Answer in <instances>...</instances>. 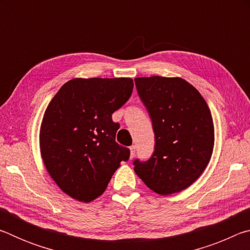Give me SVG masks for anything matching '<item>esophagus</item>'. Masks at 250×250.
Instances as JSON below:
<instances>
[{
    "instance_id": "obj_1",
    "label": "esophagus",
    "mask_w": 250,
    "mask_h": 250,
    "mask_svg": "<svg viewBox=\"0 0 250 250\" xmlns=\"http://www.w3.org/2000/svg\"><path fill=\"white\" fill-rule=\"evenodd\" d=\"M134 154H135V146H130V158L132 159L133 156H134Z\"/></svg>"
}]
</instances>
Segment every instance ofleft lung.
<instances>
[{
    "instance_id": "8db88e82",
    "label": "left lung",
    "mask_w": 250,
    "mask_h": 250,
    "mask_svg": "<svg viewBox=\"0 0 250 250\" xmlns=\"http://www.w3.org/2000/svg\"><path fill=\"white\" fill-rule=\"evenodd\" d=\"M135 87L152 121L154 151L147 161H133L147 188L170 195L192 185L208 164L214 124L206 101L182 78H135Z\"/></svg>"
}]
</instances>
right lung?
I'll return each instance as SVG.
<instances>
[{
  "instance_id": "right-lung-1",
  "label": "right lung",
  "mask_w": 250,
  "mask_h": 250,
  "mask_svg": "<svg viewBox=\"0 0 250 250\" xmlns=\"http://www.w3.org/2000/svg\"><path fill=\"white\" fill-rule=\"evenodd\" d=\"M131 78H76L47 105L41 125V153L62 192L89 203L107 188L130 150L116 142L112 113L132 94Z\"/></svg>"
}]
</instances>
